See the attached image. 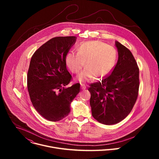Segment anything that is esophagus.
Instances as JSON below:
<instances>
[{"label": "esophagus", "instance_id": "obj_1", "mask_svg": "<svg viewBox=\"0 0 159 159\" xmlns=\"http://www.w3.org/2000/svg\"><path fill=\"white\" fill-rule=\"evenodd\" d=\"M80 86H81V89L82 90H84L86 89V85L84 84H80Z\"/></svg>", "mask_w": 159, "mask_h": 159}]
</instances>
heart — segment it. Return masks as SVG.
<instances>
[{"label":"heart","mask_w":159,"mask_h":159,"mask_svg":"<svg viewBox=\"0 0 159 159\" xmlns=\"http://www.w3.org/2000/svg\"><path fill=\"white\" fill-rule=\"evenodd\" d=\"M65 64L69 70L78 73L84 66V70L77 77L80 82L96 79H103L111 73L117 61V52L115 48L100 41H88L80 43L77 53L67 52Z\"/></svg>","instance_id":"heart-1"}]
</instances>
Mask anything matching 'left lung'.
I'll list each match as a JSON object with an SVG mask.
<instances>
[{
    "instance_id": "8db88e82",
    "label": "left lung",
    "mask_w": 159,
    "mask_h": 159,
    "mask_svg": "<svg viewBox=\"0 0 159 159\" xmlns=\"http://www.w3.org/2000/svg\"><path fill=\"white\" fill-rule=\"evenodd\" d=\"M117 63L111 74L89 88L93 116L99 123L111 125L124 120L137 101L139 69L131 52L115 41Z\"/></svg>"
}]
</instances>
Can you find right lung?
Here are the masks:
<instances>
[{
  "instance_id": "obj_1",
  "label": "right lung",
  "mask_w": 159,
  "mask_h": 159,
  "mask_svg": "<svg viewBox=\"0 0 159 159\" xmlns=\"http://www.w3.org/2000/svg\"><path fill=\"white\" fill-rule=\"evenodd\" d=\"M75 36L53 38L43 44L31 57L28 72V89L39 114L51 121L69 115L70 105L80 92V84L66 85L72 76L65 64V56L76 42Z\"/></svg>"
}]
</instances>
